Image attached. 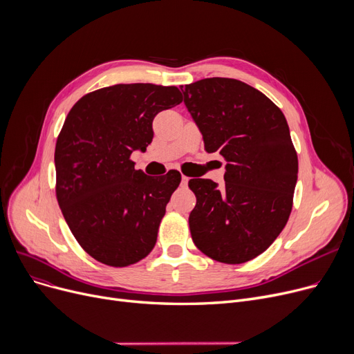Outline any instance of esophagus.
Instances as JSON below:
<instances>
[{"instance_id": "esophagus-1", "label": "esophagus", "mask_w": 354, "mask_h": 354, "mask_svg": "<svg viewBox=\"0 0 354 354\" xmlns=\"http://www.w3.org/2000/svg\"><path fill=\"white\" fill-rule=\"evenodd\" d=\"M188 182H189V178H188V176H185V175H182V179H180V185H182V187H187Z\"/></svg>"}]
</instances>
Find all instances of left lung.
I'll use <instances>...</instances> for the list:
<instances>
[{
    "instance_id": "1",
    "label": "left lung",
    "mask_w": 354,
    "mask_h": 354,
    "mask_svg": "<svg viewBox=\"0 0 354 354\" xmlns=\"http://www.w3.org/2000/svg\"><path fill=\"white\" fill-rule=\"evenodd\" d=\"M182 93L207 152L228 162L222 188L189 180L194 244L215 261L247 263L274 243L292 208L299 159L287 120L261 91L235 79L198 80Z\"/></svg>"
}]
</instances>
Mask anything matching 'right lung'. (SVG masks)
Wrapping results in <instances>:
<instances>
[{"label":"right lung","mask_w":354,"mask_h":354,"mask_svg":"<svg viewBox=\"0 0 354 354\" xmlns=\"http://www.w3.org/2000/svg\"><path fill=\"white\" fill-rule=\"evenodd\" d=\"M182 102L175 86L115 84L83 96L55 143L57 201L82 248L110 267H127L156 244L180 174L160 179L135 169L130 155L153 139L152 122Z\"/></svg>","instance_id":"add662e5"}]
</instances>
